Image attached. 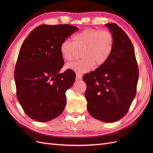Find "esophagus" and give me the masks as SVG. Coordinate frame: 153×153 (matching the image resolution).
<instances>
[{
    "label": "esophagus",
    "mask_w": 153,
    "mask_h": 153,
    "mask_svg": "<svg viewBox=\"0 0 153 153\" xmlns=\"http://www.w3.org/2000/svg\"><path fill=\"white\" fill-rule=\"evenodd\" d=\"M82 75L80 73L76 74V80H82Z\"/></svg>",
    "instance_id": "1"
}]
</instances>
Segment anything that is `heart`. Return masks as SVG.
Wrapping results in <instances>:
<instances>
[{"instance_id":"1","label":"heart","mask_w":153,"mask_h":153,"mask_svg":"<svg viewBox=\"0 0 153 153\" xmlns=\"http://www.w3.org/2000/svg\"><path fill=\"white\" fill-rule=\"evenodd\" d=\"M73 41H64L60 52L64 61L69 62L81 52L82 59L67 64L66 68L79 73L92 70L94 66H103L112 53L114 39L108 30L89 28L74 34Z\"/></svg>"}]
</instances>
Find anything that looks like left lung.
<instances>
[{
  "label": "left lung",
  "mask_w": 153,
  "mask_h": 153,
  "mask_svg": "<svg viewBox=\"0 0 153 153\" xmlns=\"http://www.w3.org/2000/svg\"><path fill=\"white\" fill-rule=\"evenodd\" d=\"M113 34L112 53L103 66L83 76L85 96L92 117L113 123L128 112L137 92L138 68L135 50L125 32L114 23L106 24Z\"/></svg>",
  "instance_id": "left-lung-1"
}]
</instances>
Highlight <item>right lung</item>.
<instances>
[{
  "mask_svg": "<svg viewBox=\"0 0 153 153\" xmlns=\"http://www.w3.org/2000/svg\"><path fill=\"white\" fill-rule=\"evenodd\" d=\"M78 30L68 24L41 25L23 43L15 66L16 96L25 113L34 121L47 122L59 116L66 104V91L75 80L64 65L60 45Z\"/></svg>",
  "mask_w": 153,
  "mask_h": 153,
  "instance_id": "add662e5",
  "label": "right lung"
}]
</instances>
